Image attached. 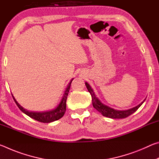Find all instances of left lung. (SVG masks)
Listing matches in <instances>:
<instances>
[{"mask_svg": "<svg viewBox=\"0 0 159 159\" xmlns=\"http://www.w3.org/2000/svg\"><path fill=\"white\" fill-rule=\"evenodd\" d=\"M86 88L88 90V92L90 93L91 96H92V101H93V105L95 109H96L98 111L101 113L102 116H104L111 118H125L126 117L129 116L133 114L134 112H135L137 110L139 109V107H140L142 104L144 103L145 101V99L143 102H142L139 105L133 107V108L128 109V110H116L113 108H111L108 106L105 105L103 103H102V102L97 98L94 90L93 88H91V86L88 84L87 82H85Z\"/></svg>", "mask_w": 159, "mask_h": 159, "instance_id": "left-lung-1", "label": "left lung"}]
</instances>
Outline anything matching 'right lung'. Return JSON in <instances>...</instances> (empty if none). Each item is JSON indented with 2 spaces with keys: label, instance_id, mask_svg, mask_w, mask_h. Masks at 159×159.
Returning <instances> with one entry per match:
<instances>
[{
  "label": "right lung",
  "instance_id": "obj_1",
  "mask_svg": "<svg viewBox=\"0 0 159 159\" xmlns=\"http://www.w3.org/2000/svg\"><path fill=\"white\" fill-rule=\"evenodd\" d=\"M73 80H74V79H72L71 80V81L69 83V84L67 85L66 90H65V91H64V93L63 94L62 98H61L60 104H58V106L56 107L55 109L50 110V111H43V112L29 111H28V110H26L25 108H23V107H21L17 101H16V99H15L14 96H13L12 95L13 99H14L16 104H17V107L20 108V109L23 113H25V114L29 116V117H31V118H34V119L38 120V121L42 122V123L53 122V121H55V120H59L60 118L62 117L64 114V113H65V111H66V102L67 96H68V93L69 92V89H70V86H71V82Z\"/></svg>",
  "mask_w": 159,
  "mask_h": 159
}]
</instances>
